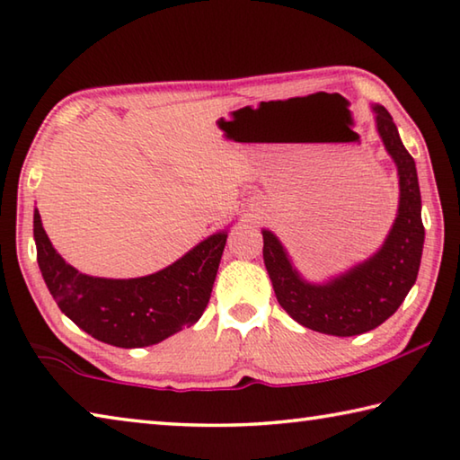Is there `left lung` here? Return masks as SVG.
<instances>
[{
  "instance_id": "1",
  "label": "left lung",
  "mask_w": 460,
  "mask_h": 460,
  "mask_svg": "<svg viewBox=\"0 0 460 460\" xmlns=\"http://www.w3.org/2000/svg\"><path fill=\"white\" fill-rule=\"evenodd\" d=\"M376 130L398 171V213L382 247L323 283L302 278L270 229H263V261L279 305L297 323L328 336H358L394 314L419 275L424 227L414 158L408 155L390 112L372 106Z\"/></svg>"
}]
</instances>
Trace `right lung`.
<instances>
[{"label":"right lung","mask_w":460,"mask_h":460,"mask_svg":"<svg viewBox=\"0 0 460 460\" xmlns=\"http://www.w3.org/2000/svg\"><path fill=\"white\" fill-rule=\"evenodd\" d=\"M38 265L58 307L78 328L116 348H145L199 322L211 297L227 229L197 243L164 270L132 279L80 273L64 261L33 211Z\"/></svg>","instance_id":"1"}]
</instances>
